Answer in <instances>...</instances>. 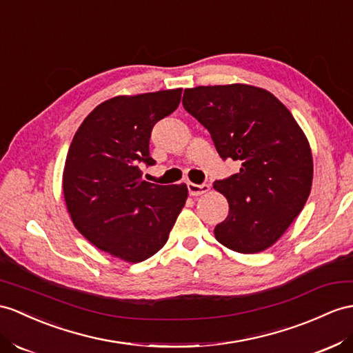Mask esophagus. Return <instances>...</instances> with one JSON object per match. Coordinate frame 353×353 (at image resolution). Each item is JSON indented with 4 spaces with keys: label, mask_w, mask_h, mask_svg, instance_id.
Instances as JSON below:
<instances>
[{
    "label": "esophagus",
    "mask_w": 353,
    "mask_h": 353,
    "mask_svg": "<svg viewBox=\"0 0 353 353\" xmlns=\"http://www.w3.org/2000/svg\"><path fill=\"white\" fill-rule=\"evenodd\" d=\"M187 188H188V193L192 196H199L203 194L210 190V185L208 184H194V183H187Z\"/></svg>",
    "instance_id": "esophagus-1"
}]
</instances>
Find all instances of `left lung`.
I'll list each match as a JSON object with an SVG mask.
<instances>
[{"instance_id": "1", "label": "left lung", "mask_w": 353, "mask_h": 353, "mask_svg": "<svg viewBox=\"0 0 353 353\" xmlns=\"http://www.w3.org/2000/svg\"><path fill=\"white\" fill-rule=\"evenodd\" d=\"M183 106L210 132L223 160L238 174L217 179L229 214L216 239L238 253H257L285 234L312 190L310 145L288 108L252 85H214L184 91Z\"/></svg>"}]
</instances>
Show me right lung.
<instances>
[{
  "label": "right lung",
  "instance_id": "obj_1",
  "mask_svg": "<svg viewBox=\"0 0 353 353\" xmlns=\"http://www.w3.org/2000/svg\"><path fill=\"white\" fill-rule=\"evenodd\" d=\"M183 90L119 96L83 119L65 159L63 190L73 225L100 250L142 262L166 244L187 199V185L142 181L152 166V127L170 115Z\"/></svg>",
  "mask_w": 353,
  "mask_h": 353
}]
</instances>
